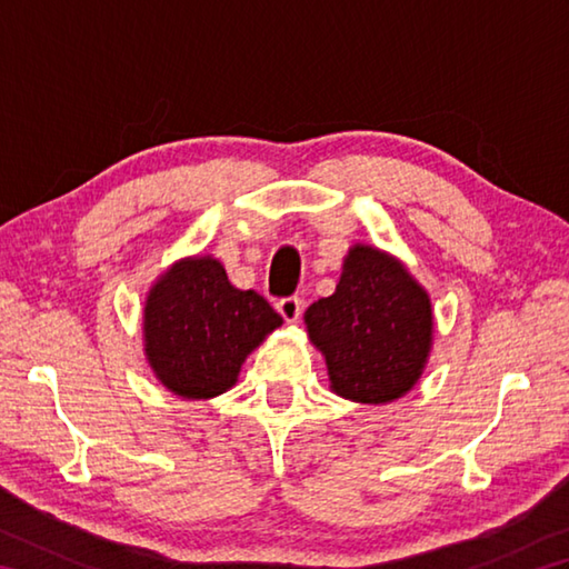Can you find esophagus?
Instances as JSON below:
<instances>
[{
  "label": "esophagus",
  "mask_w": 569,
  "mask_h": 569,
  "mask_svg": "<svg viewBox=\"0 0 569 569\" xmlns=\"http://www.w3.org/2000/svg\"><path fill=\"white\" fill-rule=\"evenodd\" d=\"M278 312H281L286 322H298L300 312H303V300H300L298 296H291V298H283L278 300Z\"/></svg>",
  "instance_id": "1"
}]
</instances>
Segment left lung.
I'll return each instance as SVG.
<instances>
[{
	"mask_svg": "<svg viewBox=\"0 0 569 569\" xmlns=\"http://www.w3.org/2000/svg\"><path fill=\"white\" fill-rule=\"evenodd\" d=\"M310 342L330 389L357 403H389L418 383L432 345L430 298L406 266L373 249H349L330 298L306 310Z\"/></svg>",
	"mask_w": 569,
	"mask_h": 569,
	"instance_id": "1",
	"label": "left lung"
}]
</instances>
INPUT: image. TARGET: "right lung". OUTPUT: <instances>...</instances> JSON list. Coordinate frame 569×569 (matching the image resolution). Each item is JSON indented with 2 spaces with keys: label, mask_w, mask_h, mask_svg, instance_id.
<instances>
[{
  "label": "right lung",
  "mask_w": 569,
  "mask_h": 569,
  "mask_svg": "<svg viewBox=\"0 0 569 569\" xmlns=\"http://www.w3.org/2000/svg\"><path fill=\"white\" fill-rule=\"evenodd\" d=\"M281 322L263 296L229 283L217 259H180L143 303V352L168 391L200 401L232 389L244 359Z\"/></svg>",
  "instance_id": "obj_1"
}]
</instances>
